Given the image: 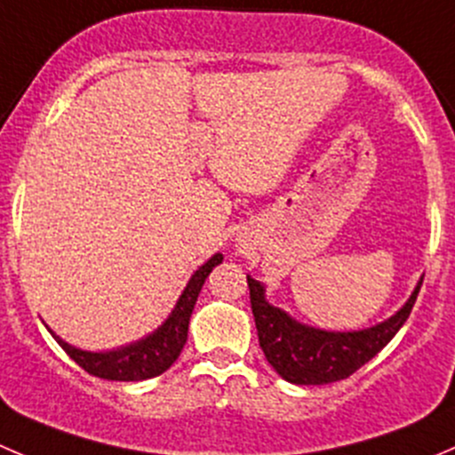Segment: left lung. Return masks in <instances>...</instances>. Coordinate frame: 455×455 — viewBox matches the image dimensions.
<instances>
[{
  "label": "left lung",
  "mask_w": 455,
  "mask_h": 455,
  "mask_svg": "<svg viewBox=\"0 0 455 455\" xmlns=\"http://www.w3.org/2000/svg\"><path fill=\"white\" fill-rule=\"evenodd\" d=\"M246 282L259 347L277 376L291 385H329L349 378L389 345L416 304L422 277L394 315L360 331H326L302 324L284 308L268 302L262 282L251 275H246Z\"/></svg>",
  "instance_id": "8db88e82"
}]
</instances>
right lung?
Segmentation results:
<instances>
[{"mask_svg":"<svg viewBox=\"0 0 455 455\" xmlns=\"http://www.w3.org/2000/svg\"><path fill=\"white\" fill-rule=\"evenodd\" d=\"M222 253H215L213 258L206 259L200 268L191 275L188 284L184 286L182 295H180L178 304L173 311L169 313L164 322L157 326L153 333L147 338L131 342L126 347H117L110 351H84L77 347L68 345L66 339L52 333V338L60 342L61 349L91 376L104 378V380H117V382H140L156 378L164 373L175 360L182 354L184 345L188 338V322H191V313L196 308L197 295H200L202 284L209 277L218 264H222Z\"/></svg>","mask_w":455,"mask_h":455,"instance_id":"obj_1","label":"right lung"}]
</instances>
